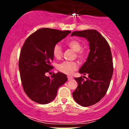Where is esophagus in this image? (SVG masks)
<instances>
[{
  "label": "esophagus",
  "instance_id": "obj_1",
  "mask_svg": "<svg viewBox=\"0 0 129 129\" xmlns=\"http://www.w3.org/2000/svg\"><path fill=\"white\" fill-rule=\"evenodd\" d=\"M67 78H68V80H69V81H70V80H72V79H73V78H72V76H68Z\"/></svg>",
  "mask_w": 129,
  "mask_h": 129
}]
</instances>
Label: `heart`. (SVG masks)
I'll return each mask as SVG.
<instances>
[{
  "label": "heart",
  "instance_id": "1",
  "mask_svg": "<svg viewBox=\"0 0 129 129\" xmlns=\"http://www.w3.org/2000/svg\"><path fill=\"white\" fill-rule=\"evenodd\" d=\"M67 45L70 48L76 52H78V57L82 58L84 56V53L80 51L82 49V45L79 42L72 40L68 42ZM53 56L56 59H60L62 56V48L59 44H56L53 50ZM57 69L62 73L66 75H72V73L78 69V65L76 62L63 61L59 63L57 66Z\"/></svg>",
  "mask_w": 129,
  "mask_h": 129
}]
</instances>
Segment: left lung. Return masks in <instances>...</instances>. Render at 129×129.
I'll return each instance as SVG.
<instances>
[{
    "label": "left lung",
    "instance_id": "left-lung-1",
    "mask_svg": "<svg viewBox=\"0 0 129 129\" xmlns=\"http://www.w3.org/2000/svg\"><path fill=\"white\" fill-rule=\"evenodd\" d=\"M73 36L85 38L89 43V54L79 70L88 78H75L78 85L72 94L78 104L88 107L98 103L109 88L113 72L112 53L107 41L95 29L74 31Z\"/></svg>",
    "mask_w": 129,
    "mask_h": 129
}]
</instances>
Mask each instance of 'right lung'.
Here are the masks:
<instances>
[{
    "instance_id": "1",
    "label": "right lung",
    "mask_w": 129,
    "mask_h": 129,
    "mask_svg": "<svg viewBox=\"0 0 129 129\" xmlns=\"http://www.w3.org/2000/svg\"><path fill=\"white\" fill-rule=\"evenodd\" d=\"M70 33L43 28L26 39L20 51L19 69L24 91L33 101L41 104L51 103L58 88L68 80L66 75L60 72L51 78L45 73L53 69L50 63L54 45Z\"/></svg>"
}]
</instances>
